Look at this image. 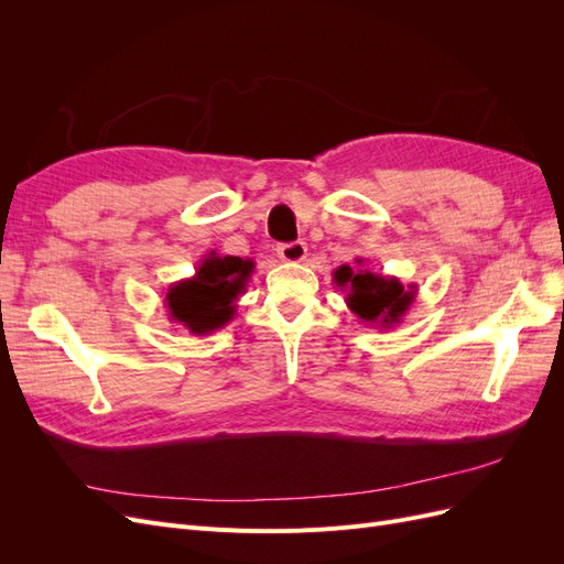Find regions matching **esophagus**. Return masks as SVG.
I'll return each instance as SVG.
<instances>
[{"label": "esophagus", "instance_id": "obj_1", "mask_svg": "<svg viewBox=\"0 0 564 564\" xmlns=\"http://www.w3.org/2000/svg\"><path fill=\"white\" fill-rule=\"evenodd\" d=\"M278 256L286 263H301L305 256H308V247L303 242H286L278 247Z\"/></svg>", "mask_w": 564, "mask_h": 564}]
</instances>
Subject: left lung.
<instances>
[{
    "label": "left lung",
    "mask_w": 564,
    "mask_h": 564,
    "mask_svg": "<svg viewBox=\"0 0 564 564\" xmlns=\"http://www.w3.org/2000/svg\"><path fill=\"white\" fill-rule=\"evenodd\" d=\"M357 268L338 265L334 270V284L346 292V305L369 327L392 329L406 315L409 305L414 303L419 286L402 284L398 278L381 275L365 268V261L357 259Z\"/></svg>",
    "instance_id": "obj_1"
}]
</instances>
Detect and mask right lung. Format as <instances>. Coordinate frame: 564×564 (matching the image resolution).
Returning a JSON list of instances; mask_svg holds the SVG:
<instances>
[{
	"label": "right lung",
	"instance_id": "add662e5",
	"mask_svg": "<svg viewBox=\"0 0 564 564\" xmlns=\"http://www.w3.org/2000/svg\"><path fill=\"white\" fill-rule=\"evenodd\" d=\"M251 272V259L209 251L199 261L193 278L174 282L166 289L164 308L169 311V319L178 322L195 336L224 329L235 317V301L247 292Z\"/></svg>",
	"mask_w": 564,
	"mask_h": 564
}]
</instances>
